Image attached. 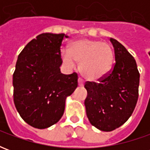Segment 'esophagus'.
<instances>
[{
    "label": "esophagus",
    "instance_id": "34e87169",
    "mask_svg": "<svg viewBox=\"0 0 150 150\" xmlns=\"http://www.w3.org/2000/svg\"><path fill=\"white\" fill-rule=\"evenodd\" d=\"M78 84L79 87H83V85H84V83H83V79L80 78H79L78 79Z\"/></svg>",
    "mask_w": 150,
    "mask_h": 150
}]
</instances>
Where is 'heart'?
I'll return each instance as SVG.
<instances>
[{"mask_svg":"<svg viewBox=\"0 0 150 150\" xmlns=\"http://www.w3.org/2000/svg\"><path fill=\"white\" fill-rule=\"evenodd\" d=\"M63 62L73 67L80 62L79 70L82 75L91 81L104 78L110 71L114 60L112 46L106 42L87 38L76 40L70 45L69 51L62 50Z\"/></svg>","mask_w":150,"mask_h":150,"instance_id":"1","label":"heart"}]
</instances>
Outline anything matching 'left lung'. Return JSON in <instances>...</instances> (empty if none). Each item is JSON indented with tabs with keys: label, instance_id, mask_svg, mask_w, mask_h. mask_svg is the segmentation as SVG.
Masks as SVG:
<instances>
[{
	"label": "left lung",
	"instance_id": "obj_1",
	"mask_svg": "<svg viewBox=\"0 0 150 150\" xmlns=\"http://www.w3.org/2000/svg\"><path fill=\"white\" fill-rule=\"evenodd\" d=\"M116 63L100 83L88 82L84 101L89 121L96 129L110 132L124 125L138 99L140 74L134 58L118 41L110 38Z\"/></svg>",
	"mask_w": 150,
	"mask_h": 150
}]
</instances>
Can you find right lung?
I'll return each mask as SVG.
<instances>
[{"label": "right lung", "mask_w": 150, "mask_h": 150, "mask_svg": "<svg viewBox=\"0 0 150 150\" xmlns=\"http://www.w3.org/2000/svg\"><path fill=\"white\" fill-rule=\"evenodd\" d=\"M65 34L44 33L31 40L18 55L13 75V101L25 122L49 128L61 119L66 99L78 86L76 73L63 75L60 47Z\"/></svg>", "instance_id": "1"}]
</instances>
